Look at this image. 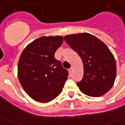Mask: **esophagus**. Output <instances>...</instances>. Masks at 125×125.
<instances>
[{
	"label": "esophagus",
	"mask_w": 125,
	"mask_h": 125,
	"mask_svg": "<svg viewBox=\"0 0 125 125\" xmlns=\"http://www.w3.org/2000/svg\"><path fill=\"white\" fill-rule=\"evenodd\" d=\"M72 69H73V68L72 67H71L70 69H69V70H68V71H69V74L71 73V72H72Z\"/></svg>",
	"instance_id": "34e87169"
}]
</instances>
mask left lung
Wrapping results in <instances>:
<instances>
[{
	"instance_id": "left-lung-1",
	"label": "left lung",
	"mask_w": 125,
	"mask_h": 125,
	"mask_svg": "<svg viewBox=\"0 0 125 125\" xmlns=\"http://www.w3.org/2000/svg\"><path fill=\"white\" fill-rule=\"evenodd\" d=\"M64 39L83 62L84 75L77 82L81 92L94 97L108 92L116 79V64L107 45L95 36L86 32L66 35Z\"/></svg>"
}]
</instances>
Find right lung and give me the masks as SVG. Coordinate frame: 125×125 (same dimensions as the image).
I'll use <instances>...</instances> for the list:
<instances>
[{
  "label": "right lung",
  "mask_w": 125,
  "mask_h": 125,
  "mask_svg": "<svg viewBox=\"0 0 125 125\" xmlns=\"http://www.w3.org/2000/svg\"><path fill=\"white\" fill-rule=\"evenodd\" d=\"M63 42L61 36L41 37L21 54L18 76L23 89L36 101L46 103L58 97L67 80L68 71L54 53Z\"/></svg>",
  "instance_id": "obj_1"
}]
</instances>
